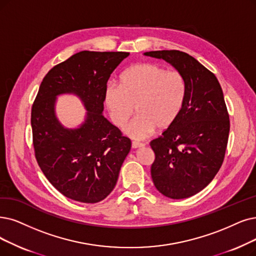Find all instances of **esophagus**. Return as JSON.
<instances>
[{
	"label": "esophagus",
	"instance_id": "1",
	"mask_svg": "<svg viewBox=\"0 0 256 256\" xmlns=\"http://www.w3.org/2000/svg\"><path fill=\"white\" fill-rule=\"evenodd\" d=\"M132 148H140V147H142L144 146V144L142 142H132Z\"/></svg>",
	"mask_w": 256,
	"mask_h": 256
}]
</instances>
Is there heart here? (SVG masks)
I'll use <instances>...</instances> for the list:
<instances>
[{
	"mask_svg": "<svg viewBox=\"0 0 256 256\" xmlns=\"http://www.w3.org/2000/svg\"><path fill=\"white\" fill-rule=\"evenodd\" d=\"M187 92V80L180 71L144 62L128 68L120 78V85L106 87L105 103L118 127L134 116L136 106L138 116L126 126L125 134L142 140L156 127L166 129L178 118Z\"/></svg>",
	"mask_w": 256,
	"mask_h": 256,
	"instance_id": "obj_1",
	"label": "heart"
}]
</instances>
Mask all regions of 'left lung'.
Returning a JSON list of instances; mask_svg holds the SVG:
<instances>
[{
    "mask_svg": "<svg viewBox=\"0 0 256 256\" xmlns=\"http://www.w3.org/2000/svg\"><path fill=\"white\" fill-rule=\"evenodd\" d=\"M145 56L165 60L187 80L178 118L150 142L156 188L167 198H187L209 185L224 158L230 120L222 90L214 74L186 52L158 50Z\"/></svg>",
    "mask_w": 256,
    "mask_h": 256,
    "instance_id": "1",
    "label": "left lung"
}]
</instances>
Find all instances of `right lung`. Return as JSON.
I'll use <instances>...</instances> for the list:
<instances>
[{
  "instance_id": "right-lung-1",
  "label": "right lung",
  "mask_w": 256,
  "mask_h": 256,
  "mask_svg": "<svg viewBox=\"0 0 256 256\" xmlns=\"http://www.w3.org/2000/svg\"><path fill=\"white\" fill-rule=\"evenodd\" d=\"M129 52L80 51L51 68L32 108L34 156L58 192L76 202L94 204L116 187L131 140L104 118L107 82ZM74 93L88 112L80 128L67 130L54 114L56 96Z\"/></svg>"
}]
</instances>
